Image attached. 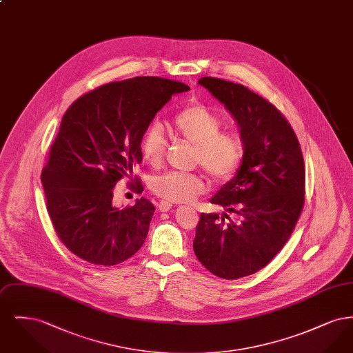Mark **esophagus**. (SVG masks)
I'll use <instances>...</instances> for the list:
<instances>
[{"label":"esophagus","instance_id":"1","mask_svg":"<svg viewBox=\"0 0 353 353\" xmlns=\"http://www.w3.org/2000/svg\"><path fill=\"white\" fill-rule=\"evenodd\" d=\"M172 203L168 201H161L160 203H159V210L160 212H169L170 209H172Z\"/></svg>","mask_w":353,"mask_h":353}]
</instances>
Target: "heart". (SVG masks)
Segmentation results:
<instances>
[{
  "instance_id": "heart-1",
  "label": "heart",
  "mask_w": 353,
  "mask_h": 353,
  "mask_svg": "<svg viewBox=\"0 0 353 353\" xmlns=\"http://www.w3.org/2000/svg\"><path fill=\"white\" fill-rule=\"evenodd\" d=\"M169 130L176 137L194 145V164H200L213 181H228L236 173L243 157L242 141L236 134L219 132L221 120L206 105L201 103L186 105L172 119ZM165 150L167 140L161 127L152 124L140 141L143 161L152 168H159L164 161ZM150 188L167 201L190 202L201 194L205 184L197 173L169 172L153 177Z\"/></svg>"
}]
</instances>
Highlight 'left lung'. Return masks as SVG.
<instances>
[{"mask_svg":"<svg viewBox=\"0 0 353 353\" xmlns=\"http://www.w3.org/2000/svg\"><path fill=\"white\" fill-rule=\"evenodd\" d=\"M199 84L234 118L243 157L210 200L225 209L223 216L201 213L193 250L212 274L238 279L268 266L298 222L305 181L302 150L285 117L248 87L210 77Z\"/></svg>","mask_w":353,"mask_h":353,"instance_id":"8db88e82","label":"left lung"}]
</instances>
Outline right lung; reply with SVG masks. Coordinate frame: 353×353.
Returning <instances> with one entry per match:
<instances>
[{
  "label": "right lung",
  "instance_id": "right-lung-1",
  "mask_svg": "<svg viewBox=\"0 0 353 353\" xmlns=\"http://www.w3.org/2000/svg\"><path fill=\"white\" fill-rule=\"evenodd\" d=\"M186 84L136 77L87 92L63 115L42 170L52 226L70 252L114 266L143 246L154 213L141 197L134 206L114 205V188L141 163L140 141L156 114ZM132 189L143 192L140 181Z\"/></svg>",
  "mask_w": 353,
  "mask_h": 353
}]
</instances>
